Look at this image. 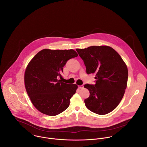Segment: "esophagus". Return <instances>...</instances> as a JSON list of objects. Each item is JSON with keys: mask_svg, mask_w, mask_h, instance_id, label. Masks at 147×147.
<instances>
[{"mask_svg": "<svg viewBox=\"0 0 147 147\" xmlns=\"http://www.w3.org/2000/svg\"><path fill=\"white\" fill-rule=\"evenodd\" d=\"M79 88L80 89H83V88H84V86H83V85H82L79 86Z\"/></svg>", "mask_w": 147, "mask_h": 147, "instance_id": "34e87169", "label": "esophagus"}]
</instances>
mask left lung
<instances>
[{"label":"left lung","instance_id":"left-lung-1","mask_svg":"<svg viewBox=\"0 0 147 147\" xmlns=\"http://www.w3.org/2000/svg\"><path fill=\"white\" fill-rule=\"evenodd\" d=\"M88 74H94L95 85L85 84L90 93L84 100L87 109L105 115L114 110L121 101L127 87L128 69L120 55L108 46H93L77 49Z\"/></svg>","mask_w":147,"mask_h":147}]
</instances>
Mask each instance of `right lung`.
Masks as SVG:
<instances>
[{
    "label": "right lung",
    "instance_id": "right-lung-1",
    "mask_svg": "<svg viewBox=\"0 0 147 147\" xmlns=\"http://www.w3.org/2000/svg\"><path fill=\"white\" fill-rule=\"evenodd\" d=\"M78 56L72 49H43L28 63L24 74L26 92L41 113L55 116L66 110L78 88L58 80L68 60Z\"/></svg>",
    "mask_w": 147,
    "mask_h": 147
}]
</instances>
